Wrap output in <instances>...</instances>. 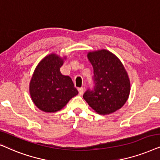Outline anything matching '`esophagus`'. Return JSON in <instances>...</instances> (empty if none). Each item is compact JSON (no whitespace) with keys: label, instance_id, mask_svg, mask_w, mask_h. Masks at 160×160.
Returning a JSON list of instances; mask_svg holds the SVG:
<instances>
[{"label":"esophagus","instance_id":"1","mask_svg":"<svg viewBox=\"0 0 160 160\" xmlns=\"http://www.w3.org/2000/svg\"><path fill=\"white\" fill-rule=\"evenodd\" d=\"M78 90L79 94H80V95H82V93H83V88H79Z\"/></svg>","mask_w":160,"mask_h":160}]
</instances>
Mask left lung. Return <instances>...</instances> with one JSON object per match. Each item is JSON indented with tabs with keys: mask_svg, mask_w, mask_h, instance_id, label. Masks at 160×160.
I'll list each match as a JSON object with an SVG mask.
<instances>
[{
	"mask_svg": "<svg viewBox=\"0 0 160 160\" xmlns=\"http://www.w3.org/2000/svg\"><path fill=\"white\" fill-rule=\"evenodd\" d=\"M87 56L93 68L94 87L85 92L83 99L97 113H112L128 99V74L121 61L107 50L89 52Z\"/></svg>",
	"mask_w": 160,
	"mask_h": 160,
	"instance_id": "8db88e82",
	"label": "left lung"
}]
</instances>
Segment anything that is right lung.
I'll return each mask as SVG.
<instances>
[{"label":"right lung","mask_w":160,"mask_h":160,"mask_svg":"<svg viewBox=\"0 0 160 160\" xmlns=\"http://www.w3.org/2000/svg\"><path fill=\"white\" fill-rule=\"evenodd\" d=\"M65 58L52 53L44 57L34 70L30 82V95L42 111H58L78 93L72 79L60 72Z\"/></svg>","instance_id":"add662e5"}]
</instances>
